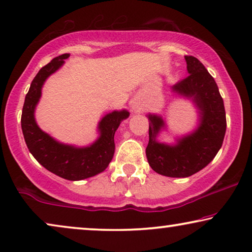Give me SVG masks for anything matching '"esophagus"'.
Instances as JSON below:
<instances>
[{"label":"esophagus","mask_w":252,"mask_h":252,"mask_svg":"<svg viewBox=\"0 0 252 252\" xmlns=\"http://www.w3.org/2000/svg\"><path fill=\"white\" fill-rule=\"evenodd\" d=\"M132 110H133L134 112H139L140 111V108L136 104H134V105H132Z\"/></svg>","instance_id":"1"}]
</instances>
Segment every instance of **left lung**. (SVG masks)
I'll return each mask as SVG.
<instances>
[{
  "instance_id": "obj_1",
  "label": "left lung",
  "mask_w": 252,
  "mask_h": 252,
  "mask_svg": "<svg viewBox=\"0 0 252 252\" xmlns=\"http://www.w3.org/2000/svg\"><path fill=\"white\" fill-rule=\"evenodd\" d=\"M189 75L171 87V93L192 102L198 123L190 133L178 136L172 144L159 142L157 136L166 130L160 115L148 113L149 143L148 163L158 174L170 178H187L204 168L222 146L226 133V112L215 79L194 56H185Z\"/></svg>"
}]
</instances>
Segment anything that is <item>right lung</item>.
Returning a JSON list of instances; mask_svg holds the SVG:
<instances>
[{"instance_id": "obj_1", "label": "right lung", "mask_w": 252, "mask_h": 252, "mask_svg": "<svg viewBox=\"0 0 252 252\" xmlns=\"http://www.w3.org/2000/svg\"><path fill=\"white\" fill-rule=\"evenodd\" d=\"M70 54L55 57L37 72L26 94L22 113V129L26 146L33 157L44 168L58 177L79 181L94 177L109 166L115 154V133L120 123L129 117L127 110H115L98 122V137L87 147L62 143L43 132L36 124L35 109L42 94L44 82L58 68Z\"/></svg>"}]
</instances>
